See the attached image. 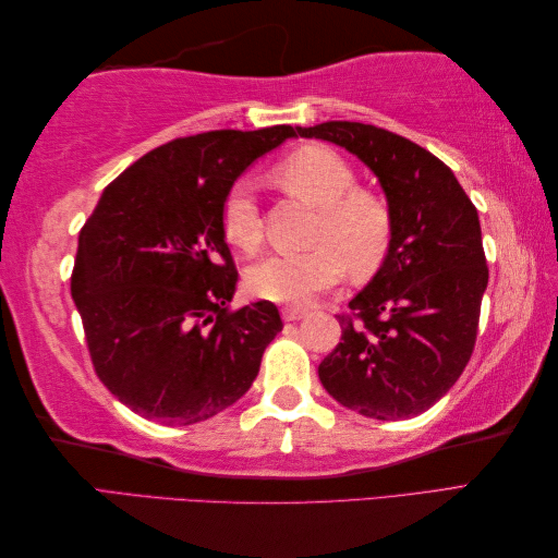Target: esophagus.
<instances>
[{
  "mask_svg": "<svg viewBox=\"0 0 558 558\" xmlns=\"http://www.w3.org/2000/svg\"><path fill=\"white\" fill-rule=\"evenodd\" d=\"M304 316L306 310H302V306H286V310H282V318H286V322H300Z\"/></svg>",
  "mask_w": 558,
  "mask_h": 558,
  "instance_id": "obj_1",
  "label": "esophagus"
}]
</instances>
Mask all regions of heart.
I'll use <instances>...</instances> for the list:
<instances>
[{"label":"heart","instance_id":"obj_1","mask_svg":"<svg viewBox=\"0 0 558 558\" xmlns=\"http://www.w3.org/2000/svg\"><path fill=\"white\" fill-rule=\"evenodd\" d=\"M278 180L288 192L318 208L312 252L276 254L248 272L254 294L280 304H310L345 278L376 270L388 254L393 216L372 189L357 186L352 165L326 146H304L278 165ZM222 232L244 254L264 244V220L252 180L230 184L220 208Z\"/></svg>","mask_w":558,"mask_h":558}]
</instances>
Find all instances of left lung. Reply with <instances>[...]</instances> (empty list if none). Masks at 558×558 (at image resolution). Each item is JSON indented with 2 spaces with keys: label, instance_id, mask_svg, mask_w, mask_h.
Here are the masks:
<instances>
[{
  "label": "left lung",
  "instance_id": "left-lung-1",
  "mask_svg": "<svg viewBox=\"0 0 558 558\" xmlns=\"http://www.w3.org/2000/svg\"><path fill=\"white\" fill-rule=\"evenodd\" d=\"M298 134L354 153L378 177L393 216L384 264L338 316L342 336L318 378L364 417H414L453 388L475 350L489 282L477 208L448 165L405 136L362 122Z\"/></svg>",
  "mask_w": 558,
  "mask_h": 558
}]
</instances>
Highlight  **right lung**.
Wrapping results in <instances>:
<instances>
[{
	"mask_svg": "<svg viewBox=\"0 0 558 558\" xmlns=\"http://www.w3.org/2000/svg\"><path fill=\"white\" fill-rule=\"evenodd\" d=\"M298 136L288 124L174 138L105 186L81 228L71 298L93 369L129 410L160 424H196L240 400L278 306L230 310L236 266L220 208L264 153Z\"/></svg>",
	"mask_w": 558,
	"mask_h": 558,
	"instance_id": "1",
	"label": "right lung"
}]
</instances>
